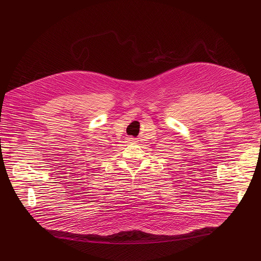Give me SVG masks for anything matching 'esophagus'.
I'll use <instances>...</instances> for the list:
<instances>
[{
    "mask_svg": "<svg viewBox=\"0 0 261 261\" xmlns=\"http://www.w3.org/2000/svg\"><path fill=\"white\" fill-rule=\"evenodd\" d=\"M127 140H128L129 143H132V144L133 143H137V139H134V138H128Z\"/></svg>",
    "mask_w": 261,
    "mask_h": 261,
    "instance_id": "obj_1",
    "label": "esophagus"
}]
</instances>
